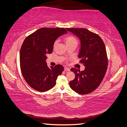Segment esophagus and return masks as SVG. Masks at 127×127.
Returning a JSON list of instances; mask_svg holds the SVG:
<instances>
[{
  "instance_id": "esophagus-1",
  "label": "esophagus",
  "mask_w": 127,
  "mask_h": 127,
  "mask_svg": "<svg viewBox=\"0 0 127 127\" xmlns=\"http://www.w3.org/2000/svg\"><path fill=\"white\" fill-rule=\"evenodd\" d=\"M64 71H70V69L69 68H68V67H64Z\"/></svg>"
}]
</instances>
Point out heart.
<instances>
[{
  "instance_id": "b5f03b06",
  "label": "heart",
  "mask_w": 127,
  "mask_h": 127,
  "mask_svg": "<svg viewBox=\"0 0 127 127\" xmlns=\"http://www.w3.org/2000/svg\"><path fill=\"white\" fill-rule=\"evenodd\" d=\"M58 42H59L58 40L55 41V42H54V47L56 46V44H58ZM74 42L77 43V40H76V38L74 37H73V36H68V37H66V44L74 43Z\"/></svg>"
}]
</instances>
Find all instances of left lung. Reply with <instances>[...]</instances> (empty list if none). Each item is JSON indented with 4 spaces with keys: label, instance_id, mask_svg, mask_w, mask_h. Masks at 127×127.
Listing matches in <instances>:
<instances>
[{
    "label": "left lung",
    "instance_id": "obj_1",
    "mask_svg": "<svg viewBox=\"0 0 127 127\" xmlns=\"http://www.w3.org/2000/svg\"><path fill=\"white\" fill-rule=\"evenodd\" d=\"M66 29L79 39L78 57L85 67L81 71L75 68L71 69L75 77L69 82V86L80 95L90 94L99 86L105 75L108 61L105 44L99 36L85 28Z\"/></svg>",
    "mask_w": 127,
    "mask_h": 127
}]
</instances>
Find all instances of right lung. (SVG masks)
Returning a JSON list of instances; mask_svg holds the SVG:
<instances>
[{
  "instance_id": "right-lung-1",
  "label": "right lung",
  "mask_w": 127,
  "mask_h": 127,
  "mask_svg": "<svg viewBox=\"0 0 127 127\" xmlns=\"http://www.w3.org/2000/svg\"><path fill=\"white\" fill-rule=\"evenodd\" d=\"M64 28H43L25 39L20 50V66L25 80L36 91L44 92L56 85L64 67L47 66L46 54H51L55 40L67 33Z\"/></svg>"
}]
</instances>
